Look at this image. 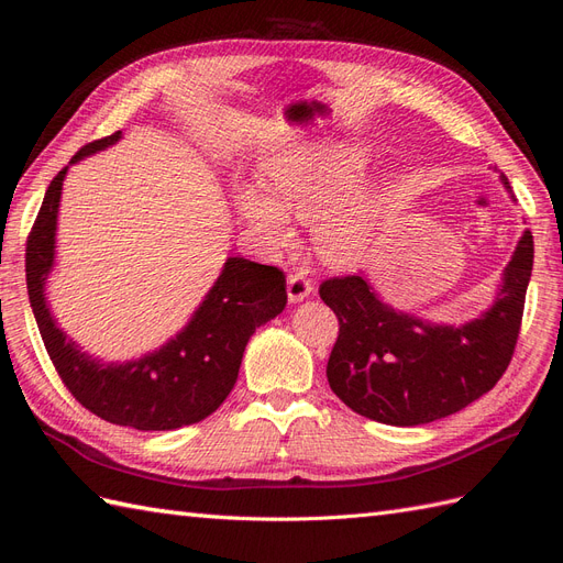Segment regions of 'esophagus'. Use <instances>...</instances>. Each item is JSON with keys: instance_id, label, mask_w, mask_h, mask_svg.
<instances>
[{"instance_id": "esophagus-1", "label": "esophagus", "mask_w": 563, "mask_h": 563, "mask_svg": "<svg viewBox=\"0 0 563 563\" xmlns=\"http://www.w3.org/2000/svg\"><path fill=\"white\" fill-rule=\"evenodd\" d=\"M286 291H288V302H302L305 298H310L312 296V291H314V286H312V282L305 277V275H291L288 277V282H286Z\"/></svg>"}]
</instances>
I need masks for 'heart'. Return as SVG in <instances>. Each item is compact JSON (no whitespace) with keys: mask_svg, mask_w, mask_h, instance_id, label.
<instances>
[{"mask_svg":"<svg viewBox=\"0 0 563 563\" xmlns=\"http://www.w3.org/2000/svg\"><path fill=\"white\" fill-rule=\"evenodd\" d=\"M371 164L366 145L345 139L284 150L265 162L267 187L240 183L234 211L269 251L294 246V218L314 225V249L331 267H356L368 251L378 192L360 183Z\"/></svg>","mask_w":563,"mask_h":563,"instance_id":"heart-1","label":"heart"}]
</instances>
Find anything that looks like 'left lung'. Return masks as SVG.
Returning a JSON list of instances; mask_svg holds the SVG:
<instances>
[{"instance_id":"8db88e82","label":"left lung","mask_w":563,"mask_h":563,"mask_svg":"<svg viewBox=\"0 0 563 563\" xmlns=\"http://www.w3.org/2000/svg\"><path fill=\"white\" fill-rule=\"evenodd\" d=\"M500 183L512 197L509 180ZM533 234L523 230L488 308L463 323L422 319L391 308L364 277L323 282L321 300L340 321L327 378L354 413L397 428L446 418L486 395L512 360Z\"/></svg>"}]
</instances>
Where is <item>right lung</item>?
Masks as SVG:
<instances>
[{
	"label": "right lung",
	"mask_w": 563,
	"mask_h": 563,
	"mask_svg": "<svg viewBox=\"0 0 563 563\" xmlns=\"http://www.w3.org/2000/svg\"><path fill=\"white\" fill-rule=\"evenodd\" d=\"M122 131L84 145L51 180L25 253L32 314L65 387L91 413L122 428L166 432L211 416L228 399L255 329L286 308L284 275L277 267L228 255L218 279L185 327L126 362H106L84 352L51 312L48 277L56 269V232L63 183L70 166L122 141Z\"/></svg>",
	"instance_id": "add662e5"
}]
</instances>
